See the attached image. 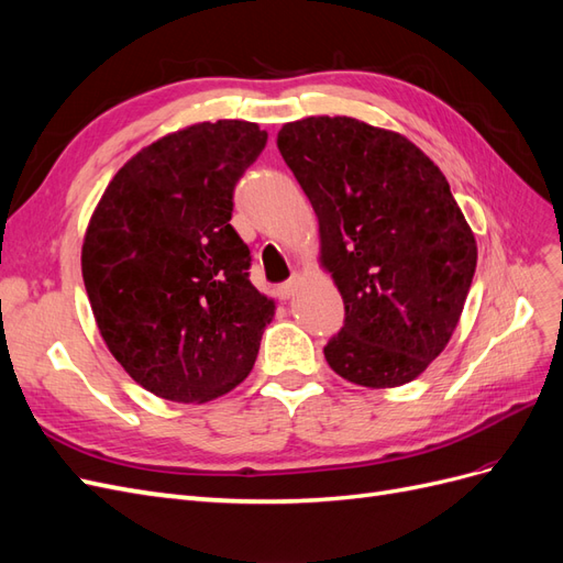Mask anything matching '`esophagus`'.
<instances>
[{"instance_id": "1", "label": "esophagus", "mask_w": 563, "mask_h": 563, "mask_svg": "<svg viewBox=\"0 0 563 563\" xmlns=\"http://www.w3.org/2000/svg\"><path fill=\"white\" fill-rule=\"evenodd\" d=\"M298 284H300V277H298V275H294L288 282L279 284V286H277V298H282V300L291 298V296L298 291Z\"/></svg>"}]
</instances>
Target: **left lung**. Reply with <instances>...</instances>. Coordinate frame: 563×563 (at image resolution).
Instances as JSON below:
<instances>
[{
	"mask_svg": "<svg viewBox=\"0 0 563 563\" xmlns=\"http://www.w3.org/2000/svg\"><path fill=\"white\" fill-rule=\"evenodd\" d=\"M277 147L345 302V327L323 347L329 366L371 389L416 380L449 345L476 267L446 176L406 135L354 117L284 124Z\"/></svg>",
	"mask_w": 563,
	"mask_h": 563,
	"instance_id": "1",
	"label": "left lung"
}]
</instances>
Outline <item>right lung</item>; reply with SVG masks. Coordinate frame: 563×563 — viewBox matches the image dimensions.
Here are the masks:
<instances>
[{"instance_id": "1", "label": "right lung", "mask_w": 563, "mask_h": 563, "mask_svg": "<svg viewBox=\"0 0 563 563\" xmlns=\"http://www.w3.org/2000/svg\"><path fill=\"white\" fill-rule=\"evenodd\" d=\"M267 133L240 119L164 135L110 180L81 244V277L108 350L152 395L207 404L255 364L275 300L249 282L232 190Z\"/></svg>"}]
</instances>
